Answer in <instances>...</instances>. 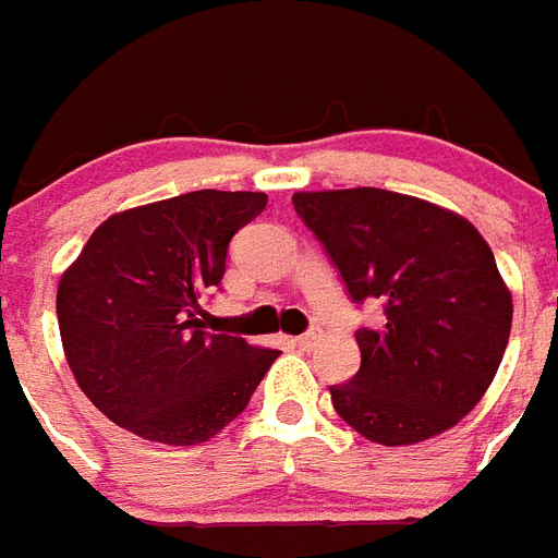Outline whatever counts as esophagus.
Masks as SVG:
<instances>
[{"mask_svg": "<svg viewBox=\"0 0 558 558\" xmlns=\"http://www.w3.org/2000/svg\"><path fill=\"white\" fill-rule=\"evenodd\" d=\"M315 339H318L315 332H306V336H298V339H292V344H295V348H301V350H310L315 344Z\"/></svg>", "mask_w": 558, "mask_h": 558, "instance_id": "esophagus-1", "label": "esophagus"}]
</instances>
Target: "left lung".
<instances>
[{
    "mask_svg": "<svg viewBox=\"0 0 558 558\" xmlns=\"http://www.w3.org/2000/svg\"><path fill=\"white\" fill-rule=\"evenodd\" d=\"M298 217L339 266L353 301L381 298L359 330L362 367L332 385L336 414L379 446H414L458 425L493 385L512 295L466 217L381 187L298 191Z\"/></svg>",
    "mask_w": 558,
    "mask_h": 558,
    "instance_id": "left-lung-1",
    "label": "left lung"
}]
</instances>
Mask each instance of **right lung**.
Returning <instances> with one entry per match:
<instances>
[{
    "label": "right lung",
    "instance_id": "obj_1",
    "mask_svg": "<svg viewBox=\"0 0 558 558\" xmlns=\"http://www.w3.org/2000/svg\"><path fill=\"white\" fill-rule=\"evenodd\" d=\"M266 193L193 191L104 219L63 271L57 322L92 405L165 446L210 440L240 416L280 350L210 332L199 298Z\"/></svg>",
    "mask_w": 558,
    "mask_h": 558
}]
</instances>
